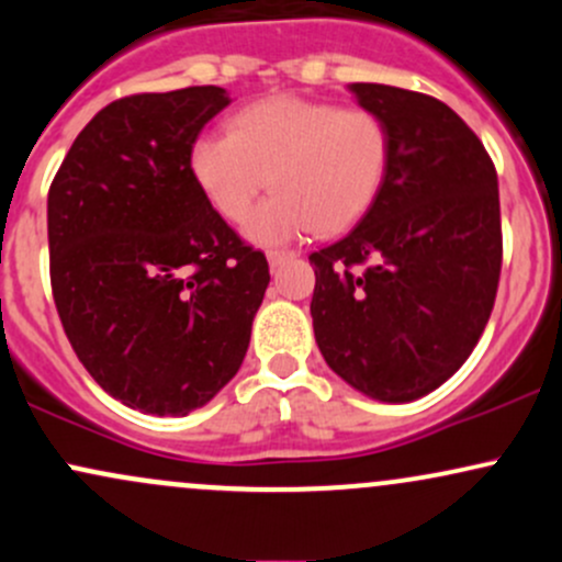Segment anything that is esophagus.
Listing matches in <instances>:
<instances>
[{
	"instance_id": "34e87169",
	"label": "esophagus",
	"mask_w": 562,
	"mask_h": 562,
	"mask_svg": "<svg viewBox=\"0 0 562 562\" xmlns=\"http://www.w3.org/2000/svg\"><path fill=\"white\" fill-rule=\"evenodd\" d=\"M267 258H269L271 267H280V263L293 261L295 252H293V250H269V252H267Z\"/></svg>"
}]
</instances>
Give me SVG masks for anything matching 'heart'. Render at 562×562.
I'll return each mask as SVG.
<instances>
[{
  "mask_svg": "<svg viewBox=\"0 0 562 562\" xmlns=\"http://www.w3.org/2000/svg\"><path fill=\"white\" fill-rule=\"evenodd\" d=\"M390 165L384 116L299 95L250 103L232 116L229 135L191 146V176L226 221H243L267 181L274 189L245 224L258 245L349 229L371 211Z\"/></svg>",
  "mask_w": 562,
  "mask_h": 562,
  "instance_id": "heart-1",
  "label": "heart"
}]
</instances>
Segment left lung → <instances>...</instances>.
Segmentation results:
<instances>
[{"mask_svg":"<svg viewBox=\"0 0 562 562\" xmlns=\"http://www.w3.org/2000/svg\"><path fill=\"white\" fill-rule=\"evenodd\" d=\"M384 116L392 165L371 211L312 252V323L325 362L381 403L448 381L483 336L502 274L498 181L488 151L437 98L349 85Z\"/></svg>","mask_w":562,"mask_h":562,"instance_id":"left-lung-1","label":"left lung"}]
</instances>
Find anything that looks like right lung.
<instances>
[{
    "mask_svg": "<svg viewBox=\"0 0 562 562\" xmlns=\"http://www.w3.org/2000/svg\"><path fill=\"white\" fill-rule=\"evenodd\" d=\"M224 88L140 92L77 135L47 194L55 310L111 397L187 416L224 390L250 344L269 263L213 211L191 146Z\"/></svg>",
    "mask_w": 562,
    "mask_h": 562,
    "instance_id": "obj_1",
    "label": "right lung"
}]
</instances>
